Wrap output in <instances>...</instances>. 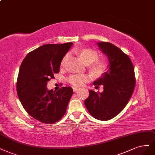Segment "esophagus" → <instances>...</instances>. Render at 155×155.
I'll return each instance as SVG.
<instances>
[{
    "label": "esophagus",
    "instance_id": "obj_1",
    "mask_svg": "<svg viewBox=\"0 0 155 155\" xmlns=\"http://www.w3.org/2000/svg\"><path fill=\"white\" fill-rule=\"evenodd\" d=\"M77 90H78V88H76V87H73V91H74V92H76Z\"/></svg>",
    "mask_w": 155,
    "mask_h": 155
}]
</instances>
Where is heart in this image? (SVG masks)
<instances>
[{"label": "heart", "mask_w": 155, "mask_h": 155, "mask_svg": "<svg viewBox=\"0 0 155 155\" xmlns=\"http://www.w3.org/2000/svg\"><path fill=\"white\" fill-rule=\"evenodd\" d=\"M77 54L81 60L86 65H89V71L92 75L95 78L103 76L108 70V63L104 60H97L99 54L95 51L89 48H84L77 51ZM68 55L63 58L61 61V66L63 67L67 60ZM91 77L87 74H78L72 75L68 78V82L72 86L79 87L83 86L84 83L89 82Z\"/></svg>", "instance_id": "b5f03b06"}]
</instances>
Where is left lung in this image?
<instances>
[{
	"instance_id": "1",
	"label": "left lung",
	"mask_w": 155,
	"mask_h": 155,
	"mask_svg": "<svg viewBox=\"0 0 155 155\" xmlns=\"http://www.w3.org/2000/svg\"><path fill=\"white\" fill-rule=\"evenodd\" d=\"M97 45L108 58V70L93 83L95 87L103 85V92L89 90L84 103L94 118L108 120L118 115L131 98L135 85L134 68L128 56L114 44L101 41Z\"/></svg>"
}]
</instances>
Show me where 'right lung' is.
Instances as JSON below:
<instances>
[{"instance_id": "1", "label": "right lung", "mask_w": 155, "mask_h": 155, "mask_svg": "<svg viewBox=\"0 0 155 155\" xmlns=\"http://www.w3.org/2000/svg\"><path fill=\"white\" fill-rule=\"evenodd\" d=\"M73 44H46L28 53L19 69L18 97L29 115L44 124H53L65 115L73 94L71 87L54 92L47 88V82L60 71L63 58Z\"/></svg>"}]
</instances>
